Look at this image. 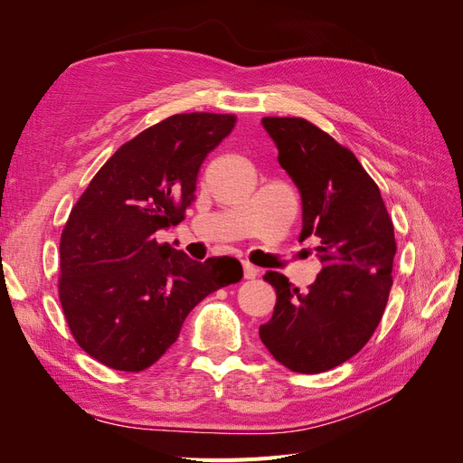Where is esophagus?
<instances>
[{
    "instance_id": "esophagus-1",
    "label": "esophagus",
    "mask_w": 463,
    "mask_h": 463,
    "mask_svg": "<svg viewBox=\"0 0 463 463\" xmlns=\"http://www.w3.org/2000/svg\"><path fill=\"white\" fill-rule=\"evenodd\" d=\"M243 276L247 278V279H255L257 276H259V269L255 264H250V262H243Z\"/></svg>"
}]
</instances>
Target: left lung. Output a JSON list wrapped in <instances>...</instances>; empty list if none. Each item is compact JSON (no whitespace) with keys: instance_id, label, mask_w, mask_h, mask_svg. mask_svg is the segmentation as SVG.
Segmentation results:
<instances>
[{"instance_id":"obj_1","label":"left lung","mask_w":463,"mask_h":463,"mask_svg":"<svg viewBox=\"0 0 463 463\" xmlns=\"http://www.w3.org/2000/svg\"><path fill=\"white\" fill-rule=\"evenodd\" d=\"M278 162L301 193L299 241L318 237L322 262L307 291L266 272L276 289L262 344L293 373L317 374L354 357L374 334L392 288L394 223L355 154L303 118H262Z\"/></svg>"}]
</instances>
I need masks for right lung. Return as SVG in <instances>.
<instances>
[{
  "instance_id": "obj_1",
  "label": "right lung",
  "mask_w": 463,
  "mask_h": 463,
  "mask_svg": "<svg viewBox=\"0 0 463 463\" xmlns=\"http://www.w3.org/2000/svg\"><path fill=\"white\" fill-rule=\"evenodd\" d=\"M232 114H175L121 145L92 177L60 240V303L75 342L102 365H154L210 293L240 282L233 257L191 260L156 241L185 220L199 167L233 128Z\"/></svg>"
}]
</instances>
